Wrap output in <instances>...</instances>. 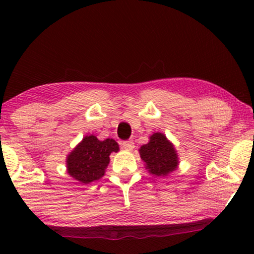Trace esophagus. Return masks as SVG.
Wrapping results in <instances>:
<instances>
[{"mask_svg":"<svg viewBox=\"0 0 254 254\" xmlns=\"http://www.w3.org/2000/svg\"><path fill=\"white\" fill-rule=\"evenodd\" d=\"M121 145H123V148L125 149V150H128V151H131L134 149V142L130 140L124 141L123 143H121Z\"/></svg>","mask_w":254,"mask_h":254,"instance_id":"esophagus-1","label":"esophagus"}]
</instances>
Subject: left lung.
I'll use <instances>...</instances> for the list:
<instances>
[{"instance_id": "1", "label": "left lung", "mask_w": 254, "mask_h": 254, "mask_svg": "<svg viewBox=\"0 0 254 254\" xmlns=\"http://www.w3.org/2000/svg\"><path fill=\"white\" fill-rule=\"evenodd\" d=\"M147 144L140 148V156L145 169L156 177H165L178 166V155L164 134L154 133Z\"/></svg>"}]
</instances>
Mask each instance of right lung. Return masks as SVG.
<instances>
[{"label": "right lung", "mask_w": 254, "mask_h": 254, "mask_svg": "<svg viewBox=\"0 0 254 254\" xmlns=\"http://www.w3.org/2000/svg\"><path fill=\"white\" fill-rule=\"evenodd\" d=\"M119 151L113 138L99 141L93 135L85 136L67 157V171L82 184H90L105 175L111 152Z\"/></svg>", "instance_id": "obj_1"}]
</instances>
